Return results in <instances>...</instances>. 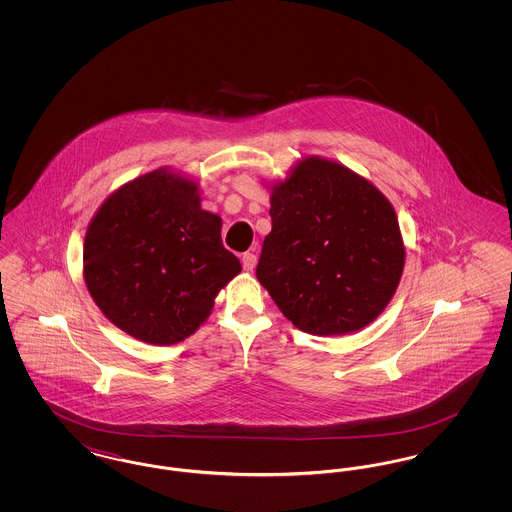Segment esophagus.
<instances>
[{
  "label": "esophagus",
  "mask_w": 512,
  "mask_h": 512,
  "mask_svg": "<svg viewBox=\"0 0 512 512\" xmlns=\"http://www.w3.org/2000/svg\"><path fill=\"white\" fill-rule=\"evenodd\" d=\"M242 265H244V270H247V272H251L253 268H255V265H257V257L253 255V253H244L242 255Z\"/></svg>",
  "instance_id": "34e87169"
}]
</instances>
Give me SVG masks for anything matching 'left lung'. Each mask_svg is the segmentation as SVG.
<instances>
[{
    "mask_svg": "<svg viewBox=\"0 0 512 512\" xmlns=\"http://www.w3.org/2000/svg\"><path fill=\"white\" fill-rule=\"evenodd\" d=\"M257 278L293 326L357 332L399 286L405 245L390 201L340 163L307 157L270 195Z\"/></svg>",
    "mask_w": 512,
    "mask_h": 512,
    "instance_id": "1",
    "label": "left lung"
}]
</instances>
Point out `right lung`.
Listing matches in <instances>:
<instances>
[{
  "mask_svg": "<svg viewBox=\"0 0 512 512\" xmlns=\"http://www.w3.org/2000/svg\"><path fill=\"white\" fill-rule=\"evenodd\" d=\"M201 209L197 184L167 169L105 199L84 240V280L96 305L136 340L171 345L194 334L242 265Z\"/></svg>",
  "mask_w": 512,
  "mask_h": 512,
  "instance_id": "right-lung-1",
  "label": "right lung"
}]
</instances>
